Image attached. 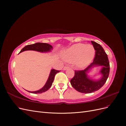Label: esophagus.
Masks as SVG:
<instances>
[{
  "instance_id": "34e87169",
  "label": "esophagus",
  "mask_w": 126,
  "mask_h": 126,
  "mask_svg": "<svg viewBox=\"0 0 126 126\" xmlns=\"http://www.w3.org/2000/svg\"><path fill=\"white\" fill-rule=\"evenodd\" d=\"M69 68V67L65 66V67H64V68H63V70H67V69H68V68Z\"/></svg>"
}]
</instances>
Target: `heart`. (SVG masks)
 <instances>
[{"mask_svg":"<svg viewBox=\"0 0 126 126\" xmlns=\"http://www.w3.org/2000/svg\"><path fill=\"white\" fill-rule=\"evenodd\" d=\"M95 55V49L93 45L77 44L71 46L63 54L65 62L74 63L78 68H84L92 62Z\"/></svg>","mask_w":126,"mask_h":126,"instance_id":"heart-1","label":"heart"}]
</instances>
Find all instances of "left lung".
<instances>
[{
  "label": "left lung",
  "instance_id": "8db88e82",
  "mask_svg": "<svg viewBox=\"0 0 126 126\" xmlns=\"http://www.w3.org/2000/svg\"><path fill=\"white\" fill-rule=\"evenodd\" d=\"M95 49V57L93 62L85 70L75 71V76L70 83L71 86L79 92L85 94L94 93L104 86L109 74L110 65L107 55L99 44L91 41ZM102 67L100 73L102 77L98 79H91L87 73L94 67Z\"/></svg>",
  "mask_w": 126,
  "mask_h": 126
}]
</instances>
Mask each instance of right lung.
<instances>
[{
    "label": "right lung",
    "mask_w": 126,
    "mask_h": 126,
    "mask_svg": "<svg viewBox=\"0 0 126 126\" xmlns=\"http://www.w3.org/2000/svg\"><path fill=\"white\" fill-rule=\"evenodd\" d=\"M52 46L51 45H49L46 43H37L36 44H32V45H29L26 46L21 49L20 53L21 52H23L26 50H33L38 51L40 52L46 53V52H49L51 51L52 50ZM60 71L56 70L55 69H52L51 70L50 74H49V77L47 79V82H46L44 86L41 88L40 89L34 91H28V92L33 93V94H41L42 93H44L45 91H47L52 85V83L54 81L55 76L57 73H58Z\"/></svg>",
    "instance_id": "right-lung-1"
}]
</instances>
